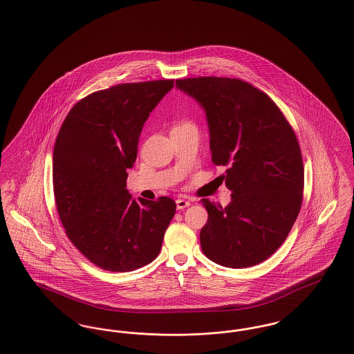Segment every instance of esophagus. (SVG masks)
<instances>
[{"label":"esophagus","mask_w":354,"mask_h":354,"mask_svg":"<svg viewBox=\"0 0 354 354\" xmlns=\"http://www.w3.org/2000/svg\"><path fill=\"white\" fill-rule=\"evenodd\" d=\"M189 204H191V202H188V201L178 199V201H176V208H178V209H185V207H188Z\"/></svg>","instance_id":"34e87169"}]
</instances>
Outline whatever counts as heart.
<instances>
[{
    "instance_id": "1",
    "label": "heart",
    "mask_w": 354,
    "mask_h": 354,
    "mask_svg": "<svg viewBox=\"0 0 354 354\" xmlns=\"http://www.w3.org/2000/svg\"><path fill=\"white\" fill-rule=\"evenodd\" d=\"M183 126H192V124H189V123H182V124L176 126V127H183Z\"/></svg>"
}]
</instances>
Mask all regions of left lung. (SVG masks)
I'll return each instance as SVG.
<instances>
[{
	"label": "left lung",
	"instance_id": "8db88e82",
	"mask_svg": "<svg viewBox=\"0 0 354 354\" xmlns=\"http://www.w3.org/2000/svg\"><path fill=\"white\" fill-rule=\"evenodd\" d=\"M199 103L216 166H227V207L202 199L208 220L201 231L204 254L228 268L267 260L286 239L301 208L303 158L280 109L252 84L232 78L178 80Z\"/></svg>",
	"mask_w": 354,
	"mask_h": 354
}]
</instances>
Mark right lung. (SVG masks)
<instances>
[{"label":"right lung","instance_id":"right-lung-1","mask_svg":"<svg viewBox=\"0 0 354 354\" xmlns=\"http://www.w3.org/2000/svg\"><path fill=\"white\" fill-rule=\"evenodd\" d=\"M172 80L122 84L87 95L64 120L53 152V188L70 241L93 264L138 270L159 254L176 211L166 196L135 201L126 188L138 142Z\"/></svg>","mask_w":354,"mask_h":354}]
</instances>
